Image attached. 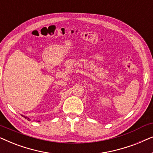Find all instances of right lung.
Segmentation results:
<instances>
[{
	"mask_svg": "<svg viewBox=\"0 0 153 153\" xmlns=\"http://www.w3.org/2000/svg\"><path fill=\"white\" fill-rule=\"evenodd\" d=\"M24 118H25L26 119H27V120H28V121H30V118H28V117H26V116H24Z\"/></svg>",
	"mask_w": 153,
	"mask_h": 153,
	"instance_id": "right-lung-1",
	"label": "right lung"
}]
</instances>
